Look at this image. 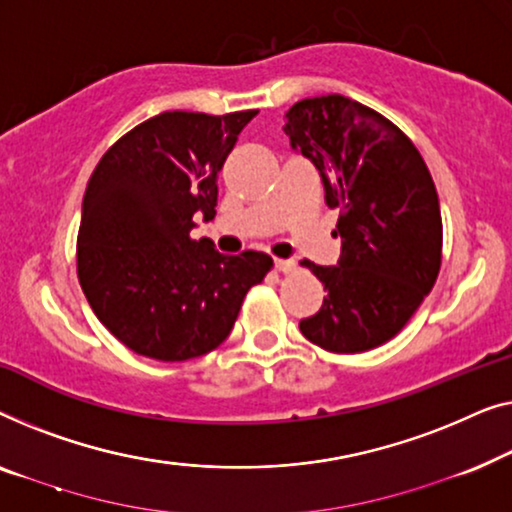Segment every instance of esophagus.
Segmentation results:
<instances>
[{
    "label": "esophagus",
    "instance_id": "obj_1",
    "mask_svg": "<svg viewBox=\"0 0 512 512\" xmlns=\"http://www.w3.org/2000/svg\"><path fill=\"white\" fill-rule=\"evenodd\" d=\"M294 264L292 259H276V271H280V273H292L294 271Z\"/></svg>",
    "mask_w": 512,
    "mask_h": 512
}]
</instances>
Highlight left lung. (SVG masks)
I'll use <instances>...</instances> for the list:
<instances>
[{"label": "left lung", "mask_w": 512, "mask_h": 512, "mask_svg": "<svg viewBox=\"0 0 512 512\" xmlns=\"http://www.w3.org/2000/svg\"><path fill=\"white\" fill-rule=\"evenodd\" d=\"M283 129L318 167L327 206L341 213L338 264L299 262L327 290L320 311L299 322L301 334L341 355L378 348L406 327L441 271L434 178L415 143L355 99H301Z\"/></svg>", "instance_id": "obj_1"}]
</instances>
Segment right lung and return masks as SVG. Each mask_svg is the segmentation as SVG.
<instances>
[{"mask_svg": "<svg viewBox=\"0 0 512 512\" xmlns=\"http://www.w3.org/2000/svg\"><path fill=\"white\" fill-rule=\"evenodd\" d=\"M259 111H164L106 150L83 197L76 271L99 322L136 355L185 362L218 348L273 259L192 239L215 218L218 171Z\"/></svg>", "mask_w": 512, "mask_h": 512, "instance_id": "right-lung-1", "label": "right lung"}]
</instances>
